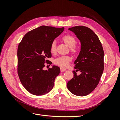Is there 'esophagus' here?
Wrapping results in <instances>:
<instances>
[{
    "label": "esophagus",
    "instance_id": "esophagus-1",
    "mask_svg": "<svg viewBox=\"0 0 120 120\" xmlns=\"http://www.w3.org/2000/svg\"><path fill=\"white\" fill-rule=\"evenodd\" d=\"M67 71V69L64 68H60V71H61V72H63V71Z\"/></svg>",
    "mask_w": 120,
    "mask_h": 120
}]
</instances>
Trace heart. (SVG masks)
I'll return each mask as SVG.
<instances>
[{
	"instance_id": "heart-1",
	"label": "heart",
	"mask_w": 120,
	"mask_h": 120,
	"mask_svg": "<svg viewBox=\"0 0 120 120\" xmlns=\"http://www.w3.org/2000/svg\"><path fill=\"white\" fill-rule=\"evenodd\" d=\"M62 40L67 46L71 48V52L73 53H75L77 51V49L75 47L76 43V40L75 38L71 35H65L63 37ZM50 52L52 53H54L56 52V41H54L52 42L50 47ZM71 59L70 56H62L58 57L54 60V63L56 64L60 67H67L69 63L71 61Z\"/></svg>"
}]
</instances>
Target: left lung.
<instances>
[{
  "label": "left lung",
  "mask_w": 120,
  "mask_h": 120,
  "mask_svg": "<svg viewBox=\"0 0 120 120\" xmlns=\"http://www.w3.org/2000/svg\"><path fill=\"white\" fill-rule=\"evenodd\" d=\"M81 42V51L74 64V77L67 83L74 95L85 96L96 88L103 74L104 52L99 38L90 28L83 26L69 28ZM79 71L81 74L76 75Z\"/></svg>",
  "instance_id": "left-lung-1"
}]
</instances>
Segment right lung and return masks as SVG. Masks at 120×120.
I'll list each match as a JSON object with an SVG mask.
<instances>
[{
	"instance_id": "obj_1",
	"label": "right lung",
	"mask_w": 120,
	"mask_h": 120,
	"mask_svg": "<svg viewBox=\"0 0 120 120\" xmlns=\"http://www.w3.org/2000/svg\"><path fill=\"white\" fill-rule=\"evenodd\" d=\"M64 30V27L42 25L27 32L18 46V75L24 88L34 95H45L53 88L60 68L56 66L48 70L43 68L52 56L50 45Z\"/></svg>"
}]
</instances>
